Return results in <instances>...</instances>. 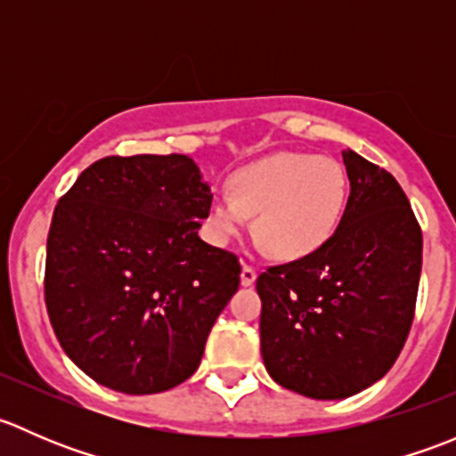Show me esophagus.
Returning a JSON list of instances; mask_svg holds the SVG:
<instances>
[{
  "mask_svg": "<svg viewBox=\"0 0 456 456\" xmlns=\"http://www.w3.org/2000/svg\"><path fill=\"white\" fill-rule=\"evenodd\" d=\"M256 269L251 265H242V273H240V282L242 287H251L256 282Z\"/></svg>",
  "mask_w": 456,
  "mask_h": 456,
  "instance_id": "esophagus-1",
  "label": "esophagus"
}]
</instances>
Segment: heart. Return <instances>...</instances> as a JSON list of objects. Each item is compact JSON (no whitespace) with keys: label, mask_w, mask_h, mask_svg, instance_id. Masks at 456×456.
I'll list each match as a JSON object with an SVG mask.
<instances>
[{"label":"heart","mask_w":456,"mask_h":456,"mask_svg":"<svg viewBox=\"0 0 456 456\" xmlns=\"http://www.w3.org/2000/svg\"><path fill=\"white\" fill-rule=\"evenodd\" d=\"M229 194L216 196L209 229L216 242L245 232L256 216V233L278 257L296 260L330 240L346 209V169L333 156L278 151L236 169Z\"/></svg>","instance_id":"b5f03b06"}]
</instances>
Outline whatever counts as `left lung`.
<instances>
[{
  "label": "left lung",
  "mask_w": 456,
  "mask_h": 456,
  "mask_svg": "<svg viewBox=\"0 0 456 456\" xmlns=\"http://www.w3.org/2000/svg\"><path fill=\"white\" fill-rule=\"evenodd\" d=\"M342 159L351 194L330 240L256 280L266 370L314 399L351 397L390 370L421 275V227L399 183L353 150Z\"/></svg>",
  "instance_id": "obj_1"
}]
</instances>
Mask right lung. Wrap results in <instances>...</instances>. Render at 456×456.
<instances>
[{"instance_id": "obj_1", "label": "right lung", "mask_w": 456, "mask_h": 456, "mask_svg": "<svg viewBox=\"0 0 456 456\" xmlns=\"http://www.w3.org/2000/svg\"><path fill=\"white\" fill-rule=\"evenodd\" d=\"M211 190L190 156H105L54 207L44 296L66 355L101 386L163 393L199 369L240 284L199 238Z\"/></svg>"}]
</instances>
